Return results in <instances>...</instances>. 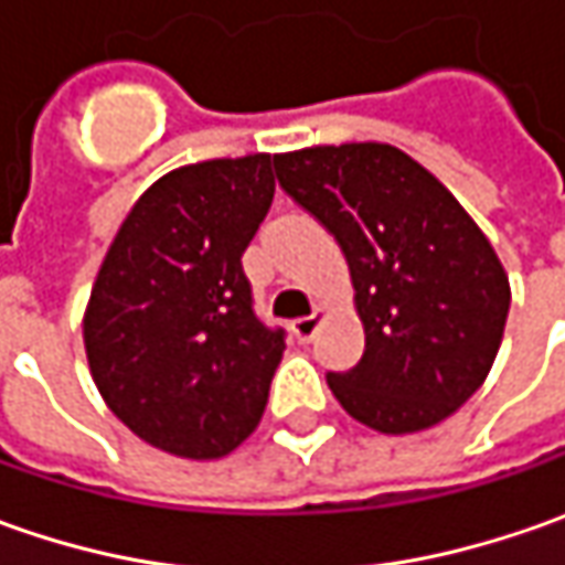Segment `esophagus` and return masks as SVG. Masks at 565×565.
<instances>
[{
    "mask_svg": "<svg viewBox=\"0 0 565 565\" xmlns=\"http://www.w3.org/2000/svg\"><path fill=\"white\" fill-rule=\"evenodd\" d=\"M320 323H323V311L317 308L311 317H298L292 323V333L298 342H311L317 337V330H320Z\"/></svg>",
    "mask_w": 565,
    "mask_h": 565,
    "instance_id": "obj_1",
    "label": "esophagus"
}]
</instances>
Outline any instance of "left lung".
<instances>
[{"mask_svg": "<svg viewBox=\"0 0 565 565\" xmlns=\"http://www.w3.org/2000/svg\"><path fill=\"white\" fill-rule=\"evenodd\" d=\"M273 163L349 260L364 355L327 374L339 405L393 437L449 418L488 380L510 315V276L488 235L393 143H317Z\"/></svg>", "mask_w": 565, "mask_h": 565, "instance_id": "8db88e82", "label": "left lung"}]
</instances>
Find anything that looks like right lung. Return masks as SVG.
Returning <instances> with one entry per match:
<instances>
[{
	"label": "right lung",
	"instance_id": "add662e5",
	"mask_svg": "<svg viewBox=\"0 0 565 565\" xmlns=\"http://www.w3.org/2000/svg\"><path fill=\"white\" fill-rule=\"evenodd\" d=\"M273 157L179 166L138 198L103 257L84 349L103 402L179 459H223L260 424L282 330L250 308L242 254L273 204Z\"/></svg>",
	"mask_w": 565,
	"mask_h": 565
}]
</instances>
